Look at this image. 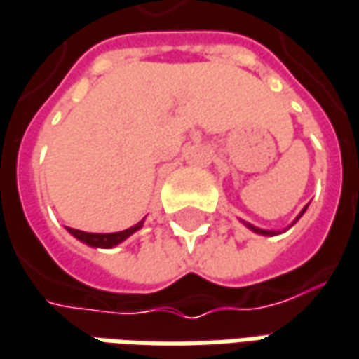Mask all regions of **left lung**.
Returning a JSON list of instances; mask_svg holds the SVG:
<instances>
[{"instance_id":"8db88e82","label":"left lung","mask_w":359,"mask_h":359,"mask_svg":"<svg viewBox=\"0 0 359 359\" xmlns=\"http://www.w3.org/2000/svg\"><path fill=\"white\" fill-rule=\"evenodd\" d=\"M304 212H306V208H304L302 212H300V217H302ZM300 217H298V218H300ZM298 218H296V220H298ZM296 220H294V222H296ZM246 226H248V229H250V230H254V232H256V234H264V236H272V234H276V232H272V230L256 229V226H252V224H248V222H246Z\"/></svg>"}]
</instances>
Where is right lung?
<instances>
[{
	"instance_id": "obj_1",
	"label": "right lung",
	"mask_w": 359,
	"mask_h": 359,
	"mask_svg": "<svg viewBox=\"0 0 359 359\" xmlns=\"http://www.w3.org/2000/svg\"><path fill=\"white\" fill-rule=\"evenodd\" d=\"M142 226V220L141 222H137L135 226H130L127 230H121V232H109V234H95V232H83V230H75V229H67L77 241L85 242V244H89V246H93V248H113V246H117L123 241H127L133 232H137V230Z\"/></svg>"
}]
</instances>
